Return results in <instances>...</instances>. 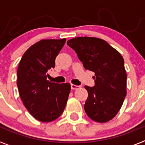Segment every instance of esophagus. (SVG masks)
Returning a JSON list of instances; mask_svg holds the SVG:
<instances>
[{
    "label": "esophagus",
    "instance_id": "obj_1",
    "mask_svg": "<svg viewBox=\"0 0 145 145\" xmlns=\"http://www.w3.org/2000/svg\"><path fill=\"white\" fill-rule=\"evenodd\" d=\"M79 86H76V85H74V84H71V88L72 89H73V90H75V89H77V88H79Z\"/></svg>",
    "mask_w": 145,
    "mask_h": 145
}]
</instances>
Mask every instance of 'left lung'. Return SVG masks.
<instances>
[{
    "instance_id": "obj_1",
    "label": "left lung",
    "mask_w": 145,
    "mask_h": 145,
    "mask_svg": "<svg viewBox=\"0 0 145 145\" xmlns=\"http://www.w3.org/2000/svg\"><path fill=\"white\" fill-rule=\"evenodd\" d=\"M67 43L76 52L84 68L95 73L94 86H85L88 93L84 105L86 113L96 122H107L117 115L126 96L123 58L100 38L79 37Z\"/></svg>"
}]
</instances>
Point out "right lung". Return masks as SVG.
I'll return each mask as SVG.
<instances>
[{"instance_id":"add662e5","label":"right lung","mask_w":145,"mask_h":145,"mask_svg":"<svg viewBox=\"0 0 145 145\" xmlns=\"http://www.w3.org/2000/svg\"><path fill=\"white\" fill-rule=\"evenodd\" d=\"M65 41V38L42 40L27 50L18 67L17 87L21 99L39 121L51 122L58 118L67 102L70 84L47 80Z\"/></svg>"}]
</instances>
